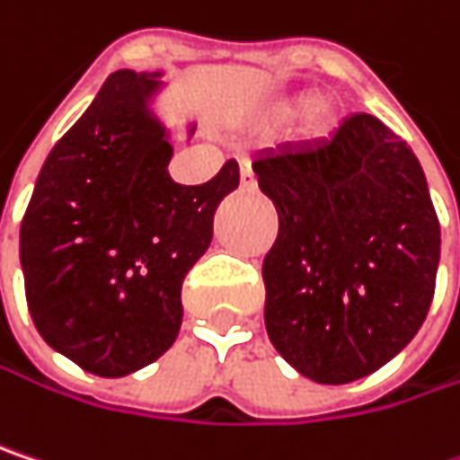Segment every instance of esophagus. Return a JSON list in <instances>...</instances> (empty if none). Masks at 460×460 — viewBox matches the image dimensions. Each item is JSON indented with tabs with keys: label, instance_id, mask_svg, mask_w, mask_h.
Masks as SVG:
<instances>
[{
	"label": "esophagus",
	"instance_id": "1",
	"mask_svg": "<svg viewBox=\"0 0 460 460\" xmlns=\"http://www.w3.org/2000/svg\"><path fill=\"white\" fill-rule=\"evenodd\" d=\"M239 179H242V189H247V191H252V189L258 187L255 173H252V165H250L247 160L239 163Z\"/></svg>",
	"mask_w": 460,
	"mask_h": 460
}]
</instances>
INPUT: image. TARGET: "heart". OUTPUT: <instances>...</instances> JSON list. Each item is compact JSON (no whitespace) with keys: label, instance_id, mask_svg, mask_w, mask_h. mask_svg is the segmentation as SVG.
Here are the masks:
<instances>
[{"label":"heart","instance_id":"b5f03b06","mask_svg":"<svg viewBox=\"0 0 460 460\" xmlns=\"http://www.w3.org/2000/svg\"><path fill=\"white\" fill-rule=\"evenodd\" d=\"M315 102H318L315 94H297V97L284 100V102H279V105L273 107V118H279V120L305 118L308 131H314V134H329L332 126H334V120H337V115H334V110L326 105V102H319L315 106Z\"/></svg>","mask_w":460,"mask_h":460}]
</instances>
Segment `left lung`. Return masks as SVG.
<instances>
[{"mask_svg":"<svg viewBox=\"0 0 460 460\" xmlns=\"http://www.w3.org/2000/svg\"><path fill=\"white\" fill-rule=\"evenodd\" d=\"M279 213L263 261L266 332L318 385H348L393 360L435 297L439 221L413 149L355 112L329 139L255 157Z\"/></svg>","mask_w":460,"mask_h":460,"instance_id":"left-lung-1","label":"left lung"}]
</instances>
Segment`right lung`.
<instances>
[{
	"label": "right lung",
	"instance_id": "add662e5",
	"mask_svg": "<svg viewBox=\"0 0 460 460\" xmlns=\"http://www.w3.org/2000/svg\"><path fill=\"white\" fill-rule=\"evenodd\" d=\"M160 75L107 78L44 160L21 224L39 334L107 379L145 368L176 342L184 276L210 247L218 202L239 187L236 160L199 187L171 179V131L152 110Z\"/></svg>",
	"mask_w": 460,
	"mask_h": 460
}]
</instances>
